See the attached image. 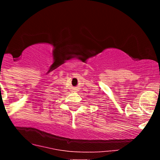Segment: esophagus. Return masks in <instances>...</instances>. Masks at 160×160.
<instances>
[{"label": "esophagus", "instance_id": "obj_1", "mask_svg": "<svg viewBox=\"0 0 160 160\" xmlns=\"http://www.w3.org/2000/svg\"><path fill=\"white\" fill-rule=\"evenodd\" d=\"M74 90H77V89H74Z\"/></svg>", "mask_w": 160, "mask_h": 160}]
</instances>
